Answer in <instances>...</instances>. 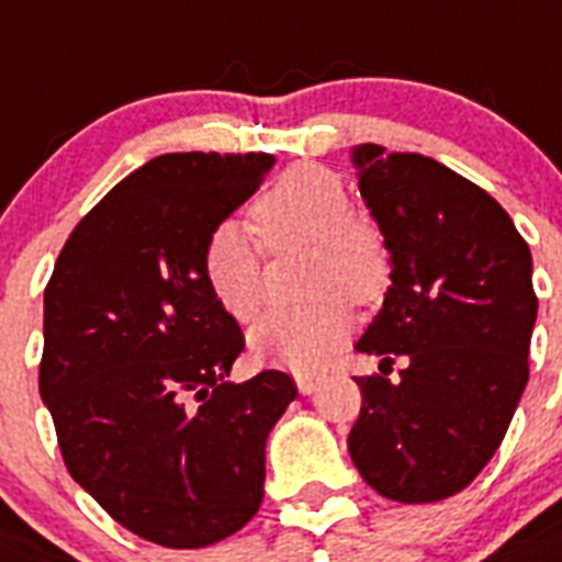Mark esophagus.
<instances>
[{
  "label": "esophagus",
  "mask_w": 562,
  "mask_h": 562,
  "mask_svg": "<svg viewBox=\"0 0 562 562\" xmlns=\"http://www.w3.org/2000/svg\"><path fill=\"white\" fill-rule=\"evenodd\" d=\"M321 372H296V390L303 392V395H312V392L321 386Z\"/></svg>",
  "instance_id": "1"
}]
</instances>
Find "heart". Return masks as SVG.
Wrapping results in <instances>:
<instances>
[{
	"instance_id": "obj_1",
	"label": "heart",
	"mask_w": 562,
	"mask_h": 562,
	"mask_svg": "<svg viewBox=\"0 0 562 562\" xmlns=\"http://www.w3.org/2000/svg\"><path fill=\"white\" fill-rule=\"evenodd\" d=\"M250 218L271 250H317L308 294L321 296L300 308H271L250 331V346L280 367L317 369L352 335L355 314L346 300L372 303L384 294V239L358 216L344 178L323 164H296L282 172L254 202ZM256 235L241 222H222L204 241V280L236 321H250L262 303L266 248Z\"/></svg>"
}]
</instances>
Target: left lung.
<instances>
[{"instance_id":"obj_1","label":"left lung","mask_w":562,"mask_h":562,"mask_svg":"<svg viewBox=\"0 0 562 562\" xmlns=\"http://www.w3.org/2000/svg\"><path fill=\"white\" fill-rule=\"evenodd\" d=\"M352 164L392 266L355 349L407 367L395 384L355 378L349 453L386 499L439 503L491 462L528 384L531 250L499 202L445 164L378 144L355 147Z\"/></svg>"}]
</instances>
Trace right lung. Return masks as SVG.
Returning a JSON list of instances; mask_svg holds the SVG:
<instances>
[{
	"label": "right lung",
	"mask_w": 562,
	"mask_h": 562,
	"mask_svg": "<svg viewBox=\"0 0 562 562\" xmlns=\"http://www.w3.org/2000/svg\"><path fill=\"white\" fill-rule=\"evenodd\" d=\"M273 155L170 153L80 218L45 285L40 395L63 462L109 517L204 549L262 503L266 441L296 386L227 381L239 323L204 280L210 231L257 193Z\"/></svg>",
	"instance_id": "obj_1"
}]
</instances>
